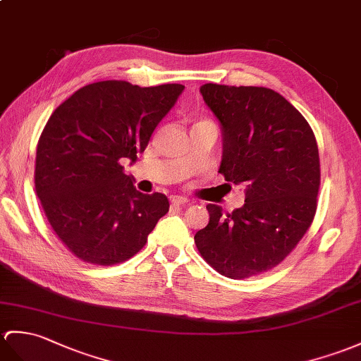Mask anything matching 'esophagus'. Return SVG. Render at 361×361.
Returning a JSON list of instances; mask_svg holds the SVG:
<instances>
[{"instance_id":"obj_1","label":"esophagus","mask_w":361,"mask_h":361,"mask_svg":"<svg viewBox=\"0 0 361 361\" xmlns=\"http://www.w3.org/2000/svg\"><path fill=\"white\" fill-rule=\"evenodd\" d=\"M171 203L173 206H184V204L189 203V200L184 198V197H180V195H173V197H171Z\"/></svg>"}]
</instances>
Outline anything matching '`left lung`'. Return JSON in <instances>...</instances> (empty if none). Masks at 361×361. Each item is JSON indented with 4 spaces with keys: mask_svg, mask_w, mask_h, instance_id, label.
Masks as SVG:
<instances>
[{
    "mask_svg": "<svg viewBox=\"0 0 361 361\" xmlns=\"http://www.w3.org/2000/svg\"><path fill=\"white\" fill-rule=\"evenodd\" d=\"M200 94L221 126L219 172L245 188L246 200L231 214L207 204L209 223L195 245L221 275L247 279L281 263L311 226L318 146L305 116L272 89L207 82Z\"/></svg>",
    "mask_w": 361,
    "mask_h": 361,
    "instance_id": "8db88e82",
    "label": "left lung"
}]
</instances>
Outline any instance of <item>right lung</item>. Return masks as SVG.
<instances>
[{
  "label": "right lung",
  "instance_id": "1",
  "mask_svg": "<svg viewBox=\"0 0 361 361\" xmlns=\"http://www.w3.org/2000/svg\"><path fill=\"white\" fill-rule=\"evenodd\" d=\"M183 90L98 81L50 115L37 146L35 190L54 232L82 262H126L169 211L164 194H141L121 164L145 152Z\"/></svg>",
  "mask_w": 361,
  "mask_h": 361
}]
</instances>
